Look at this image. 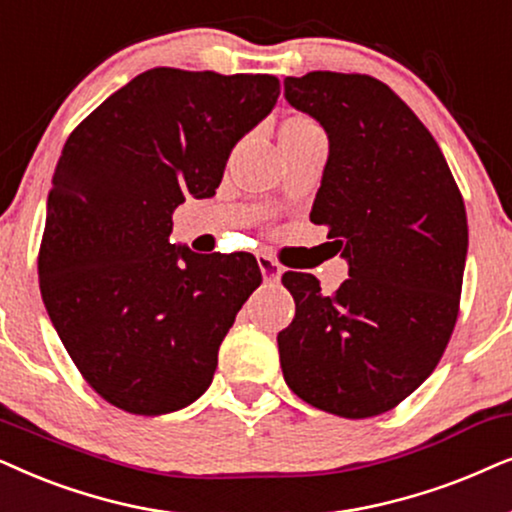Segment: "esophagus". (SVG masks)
<instances>
[{"instance_id":"obj_1","label":"esophagus","mask_w":512,"mask_h":512,"mask_svg":"<svg viewBox=\"0 0 512 512\" xmlns=\"http://www.w3.org/2000/svg\"><path fill=\"white\" fill-rule=\"evenodd\" d=\"M257 264H260L264 281H267V283L281 281L283 269H281V264L274 260V257H271V255H257Z\"/></svg>"}]
</instances>
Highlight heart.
<instances>
[{"label": "heart", "instance_id": "obj_1", "mask_svg": "<svg viewBox=\"0 0 512 512\" xmlns=\"http://www.w3.org/2000/svg\"><path fill=\"white\" fill-rule=\"evenodd\" d=\"M285 126H316V124H313V121H309V119H292Z\"/></svg>", "mask_w": 512, "mask_h": 512}]
</instances>
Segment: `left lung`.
Returning <instances> with one entry per match:
<instances>
[{"label": "left lung", "mask_w": 512, "mask_h": 512, "mask_svg": "<svg viewBox=\"0 0 512 512\" xmlns=\"http://www.w3.org/2000/svg\"><path fill=\"white\" fill-rule=\"evenodd\" d=\"M285 100L330 140L311 222L325 224L349 278L323 295L285 271L295 318L278 332L285 384L344 419L377 417L431 377L459 318L466 208L438 142L367 74L309 72Z\"/></svg>", "instance_id": "8db88e82"}]
</instances>
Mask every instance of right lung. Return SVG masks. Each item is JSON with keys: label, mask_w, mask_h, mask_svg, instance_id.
I'll return each mask as SVG.
<instances>
[{"label": "right lung", "mask_w": 512, "mask_h": 512, "mask_svg": "<svg viewBox=\"0 0 512 512\" xmlns=\"http://www.w3.org/2000/svg\"><path fill=\"white\" fill-rule=\"evenodd\" d=\"M271 74L154 67L74 128L53 173L39 290L86 384L119 410L194 403L262 283L248 252L196 255L168 241L173 210L220 187L229 152L274 109Z\"/></svg>", "instance_id": "add662e5"}]
</instances>
